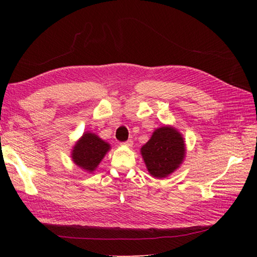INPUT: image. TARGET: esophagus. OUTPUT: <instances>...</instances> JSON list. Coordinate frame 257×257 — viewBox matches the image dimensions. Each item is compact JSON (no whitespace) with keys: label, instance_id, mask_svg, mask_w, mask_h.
I'll return each instance as SVG.
<instances>
[{"label":"esophagus","instance_id":"esophagus-1","mask_svg":"<svg viewBox=\"0 0 257 257\" xmlns=\"http://www.w3.org/2000/svg\"><path fill=\"white\" fill-rule=\"evenodd\" d=\"M133 144H134V143H133L132 139H128L127 142L121 143V145H122V146H127V147H132V146H133Z\"/></svg>","mask_w":257,"mask_h":257}]
</instances>
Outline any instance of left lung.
Listing matches in <instances>:
<instances>
[{"label": "left lung", "mask_w": 257, "mask_h": 257, "mask_svg": "<svg viewBox=\"0 0 257 257\" xmlns=\"http://www.w3.org/2000/svg\"><path fill=\"white\" fill-rule=\"evenodd\" d=\"M141 153L151 176L161 179L180 167L186 155V145L177 129L164 125L155 130Z\"/></svg>", "instance_id": "left-lung-1"}]
</instances>
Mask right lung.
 <instances>
[{
	"label": "right lung",
	"mask_w": 257,
	"mask_h": 257,
	"mask_svg": "<svg viewBox=\"0 0 257 257\" xmlns=\"http://www.w3.org/2000/svg\"><path fill=\"white\" fill-rule=\"evenodd\" d=\"M110 149V144L104 142L97 135L85 133L73 146L71 158L78 167L93 172Z\"/></svg>",
	"instance_id": "add662e5"
}]
</instances>
